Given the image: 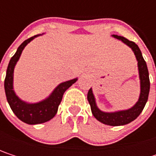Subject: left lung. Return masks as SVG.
Masks as SVG:
<instances>
[{"instance_id":"1","label":"left lung","mask_w":156,"mask_h":156,"mask_svg":"<svg viewBox=\"0 0 156 156\" xmlns=\"http://www.w3.org/2000/svg\"><path fill=\"white\" fill-rule=\"evenodd\" d=\"M113 37L121 41L126 45L131 48L134 54L136 55V58L137 60L139 78H140V96H139L138 101L131 108L126 109V110H121V111H115V112H104L98 108L92 88L88 90L87 100L89 102L91 112L93 115L95 116V118H97L99 122L105 125L117 126H124V125L129 124L130 122L137 118V116L140 115L148 99V95H149V90H150V80H149V73H148L146 62L144 61L142 56V52L138 46L135 42L130 41L122 36L113 35Z\"/></svg>"}]
</instances>
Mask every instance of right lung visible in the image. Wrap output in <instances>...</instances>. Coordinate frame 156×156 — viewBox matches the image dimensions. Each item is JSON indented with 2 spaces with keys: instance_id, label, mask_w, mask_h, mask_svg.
Segmentation results:
<instances>
[{
  "instance_id": "right-lung-1",
  "label": "right lung",
  "mask_w": 156,
  "mask_h": 156,
  "mask_svg": "<svg viewBox=\"0 0 156 156\" xmlns=\"http://www.w3.org/2000/svg\"><path fill=\"white\" fill-rule=\"evenodd\" d=\"M40 35L41 34L35 35L26 40L20 45L16 53L9 62L6 71V77L4 80V89H5L7 101L12 112L15 114V115L20 120L29 125L42 124L52 119L58 112V106L62 100L63 94L69 87H71L78 80V78H74L60 83L47 98L38 103H33V104L27 103L25 101H22L16 95L13 89V71H14L16 63L18 62L23 48L33 39H35Z\"/></svg>"
}]
</instances>
